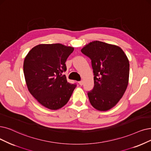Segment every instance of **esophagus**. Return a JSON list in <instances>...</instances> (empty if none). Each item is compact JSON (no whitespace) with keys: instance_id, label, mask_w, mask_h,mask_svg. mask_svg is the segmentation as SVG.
Wrapping results in <instances>:
<instances>
[{"instance_id":"34e87169","label":"esophagus","mask_w":151,"mask_h":151,"mask_svg":"<svg viewBox=\"0 0 151 151\" xmlns=\"http://www.w3.org/2000/svg\"><path fill=\"white\" fill-rule=\"evenodd\" d=\"M79 85H80V86H82V85H83V81H81L79 82Z\"/></svg>"}]
</instances>
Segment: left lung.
<instances>
[{
  "instance_id": "1",
  "label": "left lung",
  "mask_w": 151,
  "mask_h": 151,
  "mask_svg": "<svg viewBox=\"0 0 151 151\" xmlns=\"http://www.w3.org/2000/svg\"><path fill=\"white\" fill-rule=\"evenodd\" d=\"M81 52L92 61L94 87L88 92L90 104L107 111L122 98L129 82V60L120 47L99 41L86 45Z\"/></svg>"
}]
</instances>
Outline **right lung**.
I'll list each match as a JSON object with an SVG mask.
<instances>
[{
	"mask_svg": "<svg viewBox=\"0 0 151 151\" xmlns=\"http://www.w3.org/2000/svg\"><path fill=\"white\" fill-rule=\"evenodd\" d=\"M74 50L60 43L41 44L33 47L24 60L23 72L29 92L48 109L64 106L76 87L63 75L67 69L65 63Z\"/></svg>",
	"mask_w": 151,
	"mask_h": 151,
	"instance_id": "right-lung-1",
	"label": "right lung"
}]
</instances>
